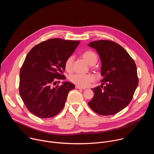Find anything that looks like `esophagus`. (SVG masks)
<instances>
[{"mask_svg": "<svg viewBox=\"0 0 154 154\" xmlns=\"http://www.w3.org/2000/svg\"><path fill=\"white\" fill-rule=\"evenodd\" d=\"M75 88H77V89H79V90H86L85 88L80 87V86H75Z\"/></svg>", "mask_w": 154, "mask_h": 154, "instance_id": "esophagus-1", "label": "esophagus"}]
</instances>
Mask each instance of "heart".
<instances>
[{"label": "heart", "mask_w": 154, "mask_h": 154, "mask_svg": "<svg viewBox=\"0 0 154 154\" xmlns=\"http://www.w3.org/2000/svg\"><path fill=\"white\" fill-rule=\"evenodd\" d=\"M82 57L90 66L94 65L97 61V55L92 51H87L83 52L82 55ZM73 61L74 57L72 56H70L66 60L64 68L67 71H72ZM69 80L72 83L79 86L86 87L95 80V78L91 74H75L71 75Z\"/></svg>", "instance_id": "1"}]
</instances>
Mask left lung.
Here are the masks:
<instances>
[{
	"label": "left lung",
	"instance_id": "1",
	"mask_svg": "<svg viewBox=\"0 0 154 154\" xmlns=\"http://www.w3.org/2000/svg\"><path fill=\"white\" fill-rule=\"evenodd\" d=\"M88 46L96 49L99 55L103 79L100 86L92 89L94 97L88 103L99 115H115L132 99L138 85L137 66L127 52L113 41H96Z\"/></svg>",
	"mask_w": 154,
	"mask_h": 154
}]
</instances>
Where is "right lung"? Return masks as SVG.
Here are the masks:
<instances>
[{"instance_id": "obj_1", "label": "right lung", "mask_w": 154, "mask_h": 154, "mask_svg": "<svg viewBox=\"0 0 154 154\" xmlns=\"http://www.w3.org/2000/svg\"><path fill=\"white\" fill-rule=\"evenodd\" d=\"M80 41L50 39L41 42L28 53L19 75V94L29 111L40 118L56 116L64 107L69 92L75 85L63 82L52 88L61 74L64 63Z\"/></svg>"}]
</instances>
